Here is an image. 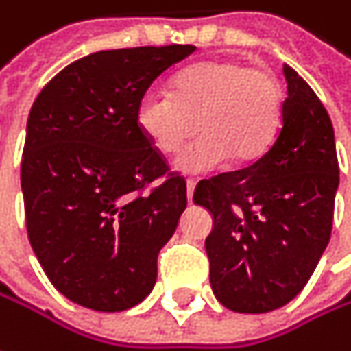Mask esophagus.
<instances>
[{"label":"esophagus","instance_id":"esophagus-1","mask_svg":"<svg viewBox=\"0 0 351 351\" xmlns=\"http://www.w3.org/2000/svg\"><path fill=\"white\" fill-rule=\"evenodd\" d=\"M193 193H195V182L186 180V199H189V203H193Z\"/></svg>","mask_w":351,"mask_h":351}]
</instances>
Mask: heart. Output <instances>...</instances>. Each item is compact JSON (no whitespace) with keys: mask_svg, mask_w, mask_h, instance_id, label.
<instances>
[{"mask_svg":"<svg viewBox=\"0 0 351 351\" xmlns=\"http://www.w3.org/2000/svg\"><path fill=\"white\" fill-rule=\"evenodd\" d=\"M283 108L279 82L237 60L213 58L182 70L173 94L148 90L136 106L138 130L162 154H175L197 130L201 136L175 158L184 175L247 165L269 146Z\"/></svg>","mask_w":351,"mask_h":351,"instance_id":"obj_1","label":"heart"}]
</instances>
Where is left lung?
<instances>
[{"instance_id": "obj_1", "label": "left lung", "mask_w": 351, "mask_h": 351, "mask_svg": "<svg viewBox=\"0 0 351 351\" xmlns=\"http://www.w3.org/2000/svg\"><path fill=\"white\" fill-rule=\"evenodd\" d=\"M281 128L247 169L201 180L195 205L213 215L210 287L237 313H267L309 281L332 235L339 167L334 126L309 84L283 64Z\"/></svg>"}]
</instances>
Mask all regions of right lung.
Instances as JSON below:
<instances>
[{
  "label": "right lung",
  "instance_id": "add662e5",
  "mask_svg": "<svg viewBox=\"0 0 351 351\" xmlns=\"http://www.w3.org/2000/svg\"><path fill=\"white\" fill-rule=\"evenodd\" d=\"M195 46L102 49L66 66L36 98L25 128L21 193L32 249L53 287L94 311H124L156 283L158 251L186 208L136 124L150 84Z\"/></svg>",
  "mask_w": 351,
  "mask_h": 351
}]
</instances>
